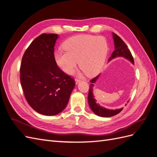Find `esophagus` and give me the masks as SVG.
I'll list each match as a JSON object with an SVG mask.
<instances>
[{
	"mask_svg": "<svg viewBox=\"0 0 157 157\" xmlns=\"http://www.w3.org/2000/svg\"><path fill=\"white\" fill-rule=\"evenodd\" d=\"M75 83H76V84H77L78 82H80V81H81V80H79V79H77V78H75Z\"/></svg>",
	"mask_w": 157,
	"mask_h": 157,
	"instance_id": "34e87169",
	"label": "esophagus"
}]
</instances>
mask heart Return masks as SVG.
I'll return each instance as SVG.
<instances>
[{"mask_svg":"<svg viewBox=\"0 0 157 157\" xmlns=\"http://www.w3.org/2000/svg\"><path fill=\"white\" fill-rule=\"evenodd\" d=\"M65 52L54 53V60L63 72L72 74L78 65L90 77L96 75L105 63L108 44L105 37L90 35L74 36L63 44Z\"/></svg>","mask_w":157,"mask_h":157,"instance_id":"1","label":"heart"}]
</instances>
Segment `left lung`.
<instances>
[{
	"label": "left lung",
	"mask_w": 157,
	"mask_h": 157,
	"mask_svg": "<svg viewBox=\"0 0 157 157\" xmlns=\"http://www.w3.org/2000/svg\"><path fill=\"white\" fill-rule=\"evenodd\" d=\"M113 38L114 40V44H115V50L111 54V56L109 58L108 61H110L112 59H115L118 57H122V58H124L126 59L129 60L130 62L134 64V58L132 56L131 52L130 50L128 48L127 45L124 43V42L123 41L121 38L118 36L115 33H113ZM99 77V75H98L97 77L94 78L90 80V89H89V93H88V104L90 109H92V111L96 114V115L101 117H110L115 116L117 114L119 113L123 108L121 109H117L115 110H113V109H109L103 107L99 105V103H96V99L94 98V84L97 81Z\"/></svg>",
	"instance_id": "1"
}]
</instances>
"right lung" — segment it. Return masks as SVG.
<instances>
[{
    "label": "right lung",
    "mask_w": 157,
    "mask_h": 157,
    "mask_svg": "<svg viewBox=\"0 0 157 157\" xmlns=\"http://www.w3.org/2000/svg\"><path fill=\"white\" fill-rule=\"evenodd\" d=\"M57 34L43 33L25 50L20 67L25 98L35 111L56 115L67 106L75 80L58 67L54 60Z\"/></svg>",
    "instance_id": "1"
}]
</instances>
